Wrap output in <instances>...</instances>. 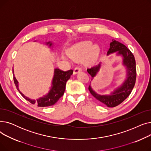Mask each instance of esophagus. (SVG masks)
Masks as SVG:
<instances>
[{
	"label": "esophagus",
	"instance_id": "34e87169",
	"mask_svg": "<svg viewBox=\"0 0 151 151\" xmlns=\"http://www.w3.org/2000/svg\"><path fill=\"white\" fill-rule=\"evenodd\" d=\"M82 71V69L80 67H76L74 70H73V74L74 75H76L77 73L81 72V71Z\"/></svg>",
	"mask_w": 151,
	"mask_h": 151
}]
</instances>
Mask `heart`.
Returning <instances> with one entry per match:
<instances>
[{
    "label": "heart",
    "mask_w": 151,
    "mask_h": 151,
    "mask_svg": "<svg viewBox=\"0 0 151 151\" xmlns=\"http://www.w3.org/2000/svg\"><path fill=\"white\" fill-rule=\"evenodd\" d=\"M100 48L97 44L91 41H86L71 46L68 51V56L73 60H80L85 58V62L92 65L96 62L100 54ZM63 59L65 58L62 55Z\"/></svg>",
    "instance_id": "1"
}]
</instances>
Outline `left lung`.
<instances>
[{
	"label": "left lung",
	"instance_id": "1",
	"mask_svg": "<svg viewBox=\"0 0 151 151\" xmlns=\"http://www.w3.org/2000/svg\"><path fill=\"white\" fill-rule=\"evenodd\" d=\"M114 52L116 56L121 57L122 59V66L125 70V80L109 94H99L93 89L91 84L89 86V90L95 99L101 104L111 108L119 105L129 96L135 84L137 76L135 59L133 54L125 45L113 39L109 44L107 55ZM101 67V62H100L97 65L87 69L89 74L92 76V81L97 76Z\"/></svg>",
	"mask_w": 151,
	"mask_h": 151
}]
</instances>
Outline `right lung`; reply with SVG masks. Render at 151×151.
Instances as JSON below:
<instances>
[{
  "mask_svg": "<svg viewBox=\"0 0 151 151\" xmlns=\"http://www.w3.org/2000/svg\"><path fill=\"white\" fill-rule=\"evenodd\" d=\"M34 42H36V40ZM45 44L46 46H48V47L51 50L53 49L54 43L50 41L46 42ZM73 71L72 70H70L67 71H63L58 68H54V75L52 79L51 86L50 88L49 92L35 100L24 96L19 91V83L14 76V70L13 68V80L18 91L21 94V96L26 100L29 101L32 104H37V106L40 107L52 106L59 100V99L63 96V94L64 93L66 83L70 78V76L73 74Z\"/></svg>",
  "mask_w": 151,
  "mask_h": 151,
  "instance_id": "1",
  "label": "right lung"
}]
</instances>
